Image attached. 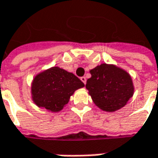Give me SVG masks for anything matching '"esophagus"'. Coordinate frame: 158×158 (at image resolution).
<instances>
[{
  "instance_id": "obj_1",
  "label": "esophagus",
  "mask_w": 158,
  "mask_h": 158,
  "mask_svg": "<svg viewBox=\"0 0 158 158\" xmlns=\"http://www.w3.org/2000/svg\"><path fill=\"white\" fill-rule=\"evenodd\" d=\"M81 81H82V82H83V83L85 84V83H86V77H85V76L81 77Z\"/></svg>"
}]
</instances>
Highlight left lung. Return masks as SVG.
I'll use <instances>...</instances> for the list:
<instances>
[{"label":"left lung","mask_w":158,"mask_h":158,"mask_svg":"<svg viewBox=\"0 0 158 158\" xmlns=\"http://www.w3.org/2000/svg\"><path fill=\"white\" fill-rule=\"evenodd\" d=\"M86 89L101 110L114 112L125 106L134 93L130 74L112 64H101L90 71Z\"/></svg>","instance_id":"8db88e82"}]
</instances>
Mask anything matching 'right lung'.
Segmentation results:
<instances>
[{
  "label": "right lung",
  "mask_w": 158,
  "mask_h": 158,
  "mask_svg": "<svg viewBox=\"0 0 158 158\" xmlns=\"http://www.w3.org/2000/svg\"><path fill=\"white\" fill-rule=\"evenodd\" d=\"M84 83L73 73L59 67L40 72L31 84V97L36 106L53 113L64 108L75 91Z\"/></svg>",
  "instance_id": "obj_1"
}]
</instances>
